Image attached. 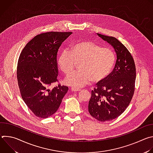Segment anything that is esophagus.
I'll use <instances>...</instances> for the list:
<instances>
[{"label": "esophagus", "instance_id": "1", "mask_svg": "<svg viewBox=\"0 0 153 153\" xmlns=\"http://www.w3.org/2000/svg\"><path fill=\"white\" fill-rule=\"evenodd\" d=\"M71 90L74 92H77V91H80V90H79V89H75V88H71Z\"/></svg>", "mask_w": 153, "mask_h": 153}]
</instances>
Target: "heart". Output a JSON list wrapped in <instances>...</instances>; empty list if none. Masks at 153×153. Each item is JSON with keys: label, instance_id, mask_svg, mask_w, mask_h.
Here are the masks:
<instances>
[{"label": "heart", "instance_id": "heart-1", "mask_svg": "<svg viewBox=\"0 0 153 153\" xmlns=\"http://www.w3.org/2000/svg\"><path fill=\"white\" fill-rule=\"evenodd\" d=\"M115 61L116 56L111 48L102 47L91 40H82L74 43L69 51L62 52L57 64L61 71L68 75L73 71L76 63L80 62V71L65 80L68 86L79 89L90 82L97 83L103 80L111 71Z\"/></svg>", "mask_w": 153, "mask_h": 153}]
</instances>
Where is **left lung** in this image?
Listing matches in <instances>:
<instances>
[{"instance_id": "left-lung-1", "label": "left lung", "mask_w": 153, "mask_h": 153, "mask_svg": "<svg viewBox=\"0 0 153 153\" xmlns=\"http://www.w3.org/2000/svg\"><path fill=\"white\" fill-rule=\"evenodd\" d=\"M113 47L117 60L113 71L97 83L88 103V111L100 122L112 120L122 114L131 100L135 89L136 65L128 49L116 38L97 33Z\"/></svg>"}]
</instances>
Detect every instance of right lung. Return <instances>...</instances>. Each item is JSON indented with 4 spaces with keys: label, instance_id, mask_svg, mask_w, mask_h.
I'll return each instance as SVG.
<instances>
[{
    "label": "right lung",
    "instance_id": "obj_1",
    "mask_svg": "<svg viewBox=\"0 0 153 153\" xmlns=\"http://www.w3.org/2000/svg\"><path fill=\"white\" fill-rule=\"evenodd\" d=\"M72 32H47L35 36L21 52L17 78L22 99L34 114L47 118L59 109L68 90L57 82V54L62 42Z\"/></svg>",
    "mask_w": 153,
    "mask_h": 153
}]
</instances>
